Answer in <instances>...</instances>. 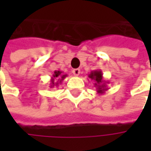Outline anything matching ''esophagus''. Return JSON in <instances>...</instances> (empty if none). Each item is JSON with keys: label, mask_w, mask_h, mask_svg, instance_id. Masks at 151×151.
Segmentation results:
<instances>
[{"label": "esophagus", "mask_w": 151, "mask_h": 151, "mask_svg": "<svg viewBox=\"0 0 151 151\" xmlns=\"http://www.w3.org/2000/svg\"><path fill=\"white\" fill-rule=\"evenodd\" d=\"M73 74L76 76H78L79 75L81 74V70H79V69H75V70H73Z\"/></svg>", "instance_id": "obj_1"}]
</instances>
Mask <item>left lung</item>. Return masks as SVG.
<instances>
[{
  "mask_svg": "<svg viewBox=\"0 0 151 151\" xmlns=\"http://www.w3.org/2000/svg\"><path fill=\"white\" fill-rule=\"evenodd\" d=\"M88 77L91 79L92 81H94V86L96 88V92L98 95H101L105 93L106 91L108 90L107 86L106 83H108L106 81H103V76H102V71L101 70H93L88 75Z\"/></svg>",
  "mask_w": 151,
  "mask_h": 151,
  "instance_id": "8db88e82",
  "label": "left lung"
}]
</instances>
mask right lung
Masks as SVG:
<instances>
[{
  "label": "right lung",
  "instance_id": "obj_1",
  "mask_svg": "<svg viewBox=\"0 0 151 151\" xmlns=\"http://www.w3.org/2000/svg\"><path fill=\"white\" fill-rule=\"evenodd\" d=\"M67 77L66 74H63L62 71L60 70H55L52 77L50 79V88H53V87H56V86H59V85H61L62 81L65 80V78Z\"/></svg>",
  "mask_w": 151,
  "mask_h": 151
}]
</instances>
